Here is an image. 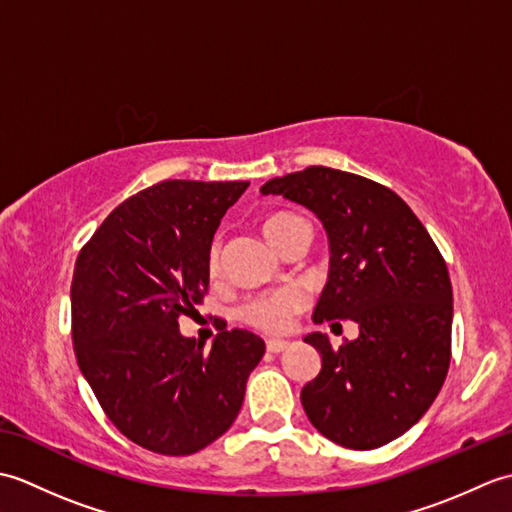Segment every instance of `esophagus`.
I'll return each mask as SVG.
<instances>
[{
    "label": "esophagus",
    "mask_w": 512,
    "mask_h": 512,
    "mask_svg": "<svg viewBox=\"0 0 512 512\" xmlns=\"http://www.w3.org/2000/svg\"><path fill=\"white\" fill-rule=\"evenodd\" d=\"M288 347H290V343H288V341H279V339H270V341H266V350H268V352H273V354L284 352V350H288Z\"/></svg>",
    "instance_id": "34e87169"
}]
</instances>
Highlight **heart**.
<instances>
[{"label": "heart", "mask_w": 512, "mask_h": 512, "mask_svg": "<svg viewBox=\"0 0 512 512\" xmlns=\"http://www.w3.org/2000/svg\"><path fill=\"white\" fill-rule=\"evenodd\" d=\"M301 224L306 222L297 215L275 213L264 222V233L270 239V244L279 246ZM220 270H222V246H220V239H215L209 248V273L215 277L220 275ZM306 303H308L306 292L297 286H288V288L266 292V295L250 299L242 308V319L253 325V328H259L264 332H284L292 321V314H297L299 310L306 308Z\"/></svg>", "instance_id": "heart-1"}]
</instances>
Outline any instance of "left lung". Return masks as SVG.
I'll use <instances>...</instances> for the list:
<instances>
[{
	"label": "left lung",
	"instance_id": "left-lung-1",
	"mask_svg": "<svg viewBox=\"0 0 512 512\" xmlns=\"http://www.w3.org/2000/svg\"><path fill=\"white\" fill-rule=\"evenodd\" d=\"M319 217L330 242V273L312 321L358 323V336L332 350L321 332L319 376L301 389L306 416L347 449H378L416 424L447 378L453 290L449 270L405 200L356 173L308 167L268 180Z\"/></svg>",
	"mask_w": 512,
	"mask_h": 512
}]
</instances>
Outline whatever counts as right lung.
Listing matches in <instances>:
<instances>
[{"label": "right lung", "instance_id": "add662e5", "mask_svg": "<svg viewBox=\"0 0 512 512\" xmlns=\"http://www.w3.org/2000/svg\"><path fill=\"white\" fill-rule=\"evenodd\" d=\"M248 182L165 180L118 204L81 248L70 288L81 374L116 429L162 455H191L231 429L264 341L182 336L209 288V248Z\"/></svg>", "mask_w": 512, "mask_h": 512}]
</instances>
